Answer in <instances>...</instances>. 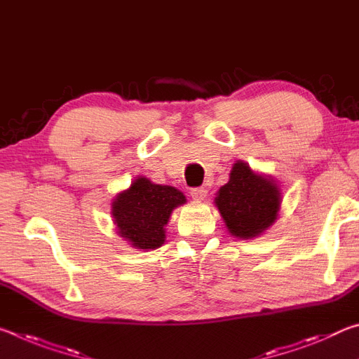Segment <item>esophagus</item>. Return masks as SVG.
Returning <instances> with one entry per match:
<instances>
[{
	"instance_id": "esophagus-1",
	"label": "esophagus",
	"mask_w": 359,
	"mask_h": 359,
	"mask_svg": "<svg viewBox=\"0 0 359 359\" xmlns=\"http://www.w3.org/2000/svg\"><path fill=\"white\" fill-rule=\"evenodd\" d=\"M190 194H191V198L194 199V201H203V199L208 196V190H205L204 187L193 188V190L190 191Z\"/></svg>"
}]
</instances>
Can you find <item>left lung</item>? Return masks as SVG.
Listing matches in <instances>:
<instances>
[{
  "label": "left lung",
  "mask_w": 359,
  "mask_h": 359,
  "mask_svg": "<svg viewBox=\"0 0 359 359\" xmlns=\"http://www.w3.org/2000/svg\"><path fill=\"white\" fill-rule=\"evenodd\" d=\"M228 231L239 239H253L274 224L282 193L271 175L258 174L248 163L238 160L231 168L228 184L214 199Z\"/></svg>",
  "instance_id": "8db88e82"
}]
</instances>
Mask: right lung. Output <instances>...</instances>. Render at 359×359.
<instances>
[{
  "mask_svg": "<svg viewBox=\"0 0 359 359\" xmlns=\"http://www.w3.org/2000/svg\"><path fill=\"white\" fill-rule=\"evenodd\" d=\"M175 187L158 185L139 175L128 190L112 199L111 215L120 238L137 250H155L166 241V224L172 210L185 204Z\"/></svg>",
  "mask_w": 359,
  "mask_h": 359,
  "instance_id": "add662e5",
  "label": "right lung"
}]
</instances>
